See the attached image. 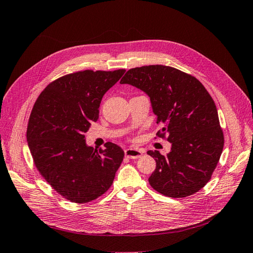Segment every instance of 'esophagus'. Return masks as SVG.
<instances>
[{"label":"esophagus","mask_w":253,"mask_h":253,"mask_svg":"<svg viewBox=\"0 0 253 253\" xmlns=\"http://www.w3.org/2000/svg\"><path fill=\"white\" fill-rule=\"evenodd\" d=\"M143 155V152L138 149H133V148H129L125 150V156L128 158H131V160H135V158L141 157Z\"/></svg>","instance_id":"34e87169"}]
</instances>
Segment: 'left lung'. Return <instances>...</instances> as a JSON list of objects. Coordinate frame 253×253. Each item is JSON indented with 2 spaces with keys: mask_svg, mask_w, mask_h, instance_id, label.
Masks as SVG:
<instances>
[{
  "mask_svg": "<svg viewBox=\"0 0 253 253\" xmlns=\"http://www.w3.org/2000/svg\"><path fill=\"white\" fill-rule=\"evenodd\" d=\"M121 84H130L150 98L157 135H167V155L149 150L156 169L152 188L168 197L182 198L201 190L211 179L222 154L224 136L218 110L202 83L175 68L146 65L127 71Z\"/></svg>",
  "mask_w": 253,
  "mask_h": 253,
  "instance_id": "obj_1",
  "label": "left lung"
}]
</instances>
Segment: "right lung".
I'll use <instances>...</instances> for the list:
<instances>
[{"mask_svg":"<svg viewBox=\"0 0 253 253\" xmlns=\"http://www.w3.org/2000/svg\"><path fill=\"white\" fill-rule=\"evenodd\" d=\"M125 70L83 71L53 81L37 98L27 128V142L37 170L72 202L100 197L114 182L124 151L114 143L93 150L85 134L99 119L105 92Z\"/></svg>","mask_w":253,"mask_h":253,"instance_id":"right-lung-1","label":"right lung"}]
</instances>
